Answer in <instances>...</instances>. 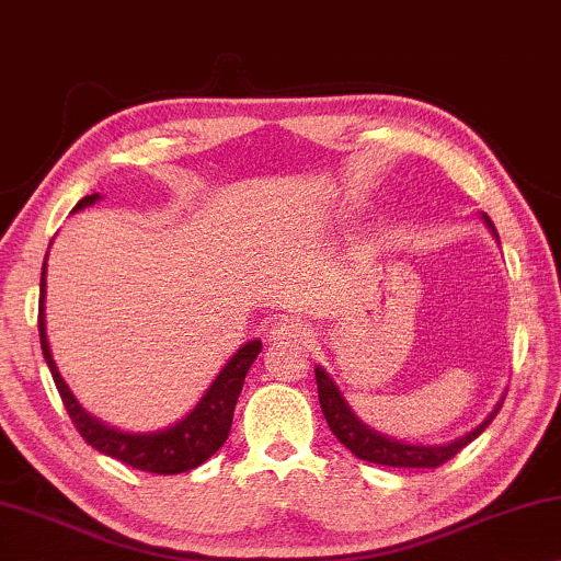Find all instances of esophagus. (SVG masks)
I'll list each match as a JSON object with an SVG mask.
<instances>
[{
    "instance_id": "esophagus-1",
    "label": "esophagus",
    "mask_w": 561,
    "mask_h": 561,
    "mask_svg": "<svg viewBox=\"0 0 561 561\" xmlns=\"http://www.w3.org/2000/svg\"><path fill=\"white\" fill-rule=\"evenodd\" d=\"M307 337H310V333H307V325H302V322L295 318L279 320L270 333L272 343H302V341H307Z\"/></svg>"
}]
</instances>
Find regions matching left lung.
I'll return each instance as SVG.
<instances>
[{
  "label": "left lung",
  "mask_w": 561,
  "mask_h": 561,
  "mask_svg": "<svg viewBox=\"0 0 561 561\" xmlns=\"http://www.w3.org/2000/svg\"><path fill=\"white\" fill-rule=\"evenodd\" d=\"M485 224L493 228L491 218L488 216H485ZM314 378H318L320 407L328 420L330 432H333V435L341 439L353 455L360 457V460L389 465V468H439L442 462H447L449 457L460 453L465 445H470V442L495 420V414H499V409L503 404L501 401V404L488 414V420L483 424H478L476 430L468 432V435L460 439L447 442V445H407V442L383 437L378 435V432L368 430L366 424L353 414V409L348 407V401L343 399V393L333 383V378H330L320 366L314 368Z\"/></svg>",
  "instance_id": "obj_1"
}]
</instances>
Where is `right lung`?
<instances>
[{
	"label": "right lung",
	"mask_w": 561,
	"mask_h": 561,
	"mask_svg": "<svg viewBox=\"0 0 561 561\" xmlns=\"http://www.w3.org/2000/svg\"><path fill=\"white\" fill-rule=\"evenodd\" d=\"M99 195H85V198L76 205V210L85 208V205L96 203ZM45 264L41 277V314H37V328H41V345L43 356L50 368L53 381L58 386V393L66 404V412L70 414V422L81 432V437L89 442L93 449L104 453L114 460L124 465H131L141 472H157V476H178V472H187L198 468L210 455H216L224 442L228 439L233 422V409L239 401V393L243 389V378H247L251 363L262 353V341H251L239 348V353L226 363L224 370L205 391V397L198 401L185 420H180L175 427H168L162 432H149V435H129V432H119L106 427L96 416L85 414L83 407L78 404L73 391L62 381L58 366H55L50 343L45 335Z\"/></svg>",
	"instance_id": "1"
}]
</instances>
